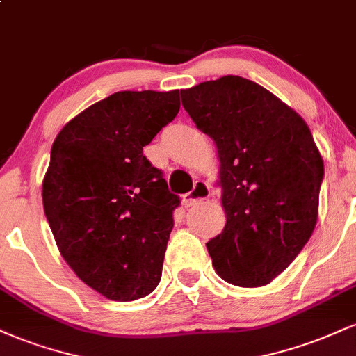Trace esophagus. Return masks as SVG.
I'll return each instance as SVG.
<instances>
[{
	"label": "esophagus",
	"mask_w": 356,
	"mask_h": 356,
	"mask_svg": "<svg viewBox=\"0 0 356 356\" xmlns=\"http://www.w3.org/2000/svg\"><path fill=\"white\" fill-rule=\"evenodd\" d=\"M211 195V187L207 186L206 182L199 181L194 184V189H192L189 194H186L182 197V204L184 207H191V206H195V204L206 201V199H209Z\"/></svg>",
	"instance_id": "1"
}]
</instances>
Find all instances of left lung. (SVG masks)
<instances>
[{"instance_id": "left-lung-1", "label": "left lung", "mask_w": 356, "mask_h": 356, "mask_svg": "<svg viewBox=\"0 0 356 356\" xmlns=\"http://www.w3.org/2000/svg\"><path fill=\"white\" fill-rule=\"evenodd\" d=\"M182 105L219 157L226 226L206 244L227 283H271L312 238L323 157L291 107L254 81L226 75L181 90Z\"/></svg>"}]
</instances>
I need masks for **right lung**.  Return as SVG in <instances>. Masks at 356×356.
I'll use <instances>...</instances> for the list:
<instances>
[{
    "instance_id": "1",
    "label": "right lung",
    "mask_w": 356,
    "mask_h": 356,
    "mask_svg": "<svg viewBox=\"0 0 356 356\" xmlns=\"http://www.w3.org/2000/svg\"><path fill=\"white\" fill-rule=\"evenodd\" d=\"M179 108V90L117 92L73 117L53 142L44 216L68 266L108 300H138L161 281L181 201L144 147Z\"/></svg>"
}]
</instances>
